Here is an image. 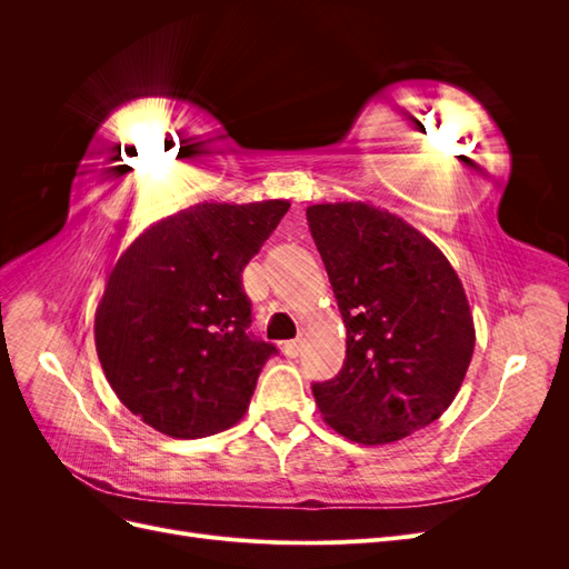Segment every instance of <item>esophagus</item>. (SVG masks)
<instances>
[{
	"label": "esophagus",
	"instance_id": "1",
	"mask_svg": "<svg viewBox=\"0 0 569 569\" xmlns=\"http://www.w3.org/2000/svg\"><path fill=\"white\" fill-rule=\"evenodd\" d=\"M299 351H301V339H291V341H284V343H282V353H284L287 358H297Z\"/></svg>",
	"mask_w": 569,
	"mask_h": 569
}]
</instances>
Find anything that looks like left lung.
<instances>
[{
    "mask_svg": "<svg viewBox=\"0 0 569 569\" xmlns=\"http://www.w3.org/2000/svg\"><path fill=\"white\" fill-rule=\"evenodd\" d=\"M306 216L347 327L339 375L313 385L322 420L363 446L401 441L441 418L468 372L462 282L432 239L370 201L313 203Z\"/></svg>",
    "mask_w": 569,
    "mask_h": 569,
    "instance_id": "8db88e82",
    "label": "left lung"
}]
</instances>
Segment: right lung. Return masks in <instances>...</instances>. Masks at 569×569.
Instances as JSON below:
<instances>
[{
    "label": "right lung",
    "instance_id": "right-lung-1",
    "mask_svg": "<svg viewBox=\"0 0 569 569\" xmlns=\"http://www.w3.org/2000/svg\"><path fill=\"white\" fill-rule=\"evenodd\" d=\"M289 206L194 203L120 253L97 303V356L120 403L157 432L199 439L242 420L274 353L247 335L242 270Z\"/></svg>",
    "mask_w": 569,
    "mask_h": 569
}]
</instances>
